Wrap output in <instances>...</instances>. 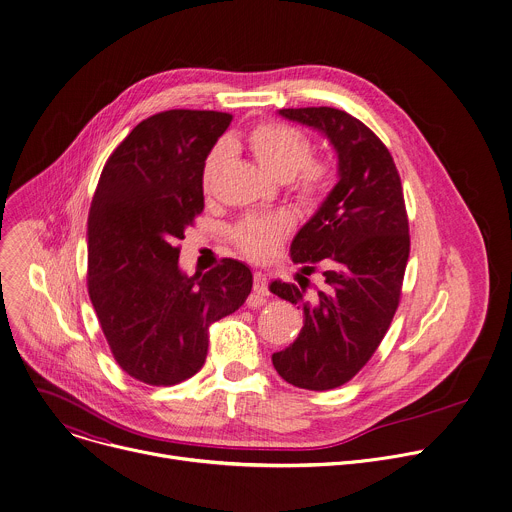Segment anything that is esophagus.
<instances>
[{"mask_svg":"<svg viewBox=\"0 0 512 512\" xmlns=\"http://www.w3.org/2000/svg\"><path fill=\"white\" fill-rule=\"evenodd\" d=\"M253 291H255V294H259V296H269V279H267L265 273L257 271L253 275Z\"/></svg>","mask_w":512,"mask_h":512,"instance_id":"34e87169","label":"esophagus"}]
</instances>
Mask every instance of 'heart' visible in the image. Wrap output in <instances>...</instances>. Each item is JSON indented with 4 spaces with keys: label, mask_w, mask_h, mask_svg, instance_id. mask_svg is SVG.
Returning <instances> with one entry per match:
<instances>
[{
    "label": "heart",
    "mask_w": 512,
    "mask_h": 512,
    "mask_svg": "<svg viewBox=\"0 0 512 512\" xmlns=\"http://www.w3.org/2000/svg\"><path fill=\"white\" fill-rule=\"evenodd\" d=\"M247 145L257 164L277 180H285L291 194L302 204H320L334 180V162L324 156H312V139L302 129L279 123L263 121L247 133ZM229 156L227 143H216L208 152L200 184L210 192L218 170ZM291 233V218L283 212L277 214H249L231 229V239L237 249L253 259L267 261L275 257Z\"/></svg>",
    "instance_id": "heart-1"
}]
</instances>
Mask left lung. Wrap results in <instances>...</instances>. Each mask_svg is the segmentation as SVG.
<instances>
[{"mask_svg": "<svg viewBox=\"0 0 512 512\" xmlns=\"http://www.w3.org/2000/svg\"><path fill=\"white\" fill-rule=\"evenodd\" d=\"M279 113L332 141L340 180L289 249L304 273H322L324 287L302 304L304 328L294 344L271 358L289 385L330 391L371 360L399 308L411 245L403 186L387 145L346 111ZM269 289L291 304L306 294L302 283L273 281Z\"/></svg>", "mask_w": 512, "mask_h": 512, "instance_id": "1", "label": "left lung"}]
</instances>
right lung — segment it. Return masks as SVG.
<instances>
[{"label": "right lung", "instance_id": "1", "mask_svg": "<svg viewBox=\"0 0 512 512\" xmlns=\"http://www.w3.org/2000/svg\"><path fill=\"white\" fill-rule=\"evenodd\" d=\"M231 113L170 109L137 123L109 156L89 210L87 287L119 367L172 387L206 360L208 328L251 294L247 265L178 267L184 231L204 210L200 174Z\"/></svg>", "mask_w": 512, "mask_h": 512}]
</instances>
